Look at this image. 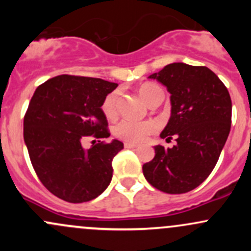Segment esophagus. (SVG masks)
<instances>
[{
    "instance_id": "1",
    "label": "esophagus",
    "mask_w": 251,
    "mask_h": 251,
    "mask_svg": "<svg viewBox=\"0 0 251 251\" xmlns=\"http://www.w3.org/2000/svg\"><path fill=\"white\" fill-rule=\"evenodd\" d=\"M125 148L126 149H137L138 146H137V144H135V143H128V142H126Z\"/></svg>"
}]
</instances>
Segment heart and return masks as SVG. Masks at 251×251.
<instances>
[{"mask_svg":"<svg viewBox=\"0 0 251 251\" xmlns=\"http://www.w3.org/2000/svg\"><path fill=\"white\" fill-rule=\"evenodd\" d=\"M140 93L149 105L155 104L159 100H164V91L159 85L153 82H146L140 87ZM119 96L120 91L115 90L108 93L102 103V111L105 118H116L119 111ZM156 124L151 120L132 121L123 120L114 127V135L128 143H142L156 131Z\"/></svg>","mask_w":251,"mask_h":251,"instance_id":"1","label":"heart"}]
</instances>
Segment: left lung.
Returning a JSON list of instances; mask_svg holds the SVG:
<instances>
[{
	"mask_svg": "<svg viewBox=\"0 0 251 251\" xmlns=\"http://www.w3.org/2000/svg\"><path fill=\"white\" fill-rule=\"evenodd\" d=\"M171 97V116L161 138L177 144L155 146V156L143 165L147 181L161 192L182 194L201 184L214 170L231 130L228 90L206 67L173 63L151 74Z\"/></svg>",
	"mask_w": 251,
	"mask_h": 251,
	"instance_id": "1",
	"label": "left lung"
}]
</instances>
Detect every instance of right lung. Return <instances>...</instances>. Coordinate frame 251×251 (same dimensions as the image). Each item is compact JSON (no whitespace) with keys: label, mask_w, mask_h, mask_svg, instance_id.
<instances>
[{"label":"right lung","mask_w":251,"mask_h":251,"mask_svg":"<svg viewBox=\"0 0 251 251\" xmlns=\"http://www.w3.org/2000/svg\"><path fill=\"white\" fill-rule=\"evenodd\" d=\"M118 83L96 77L59 75L35 91L24 116V141L41 183L68 203L97 198L109 186L113 158L123 142L110 136L102 111L105 96ZM100 141L85 150L82 142Z\"/></svg>","instance_id":"add662e5"}]
</instances>
